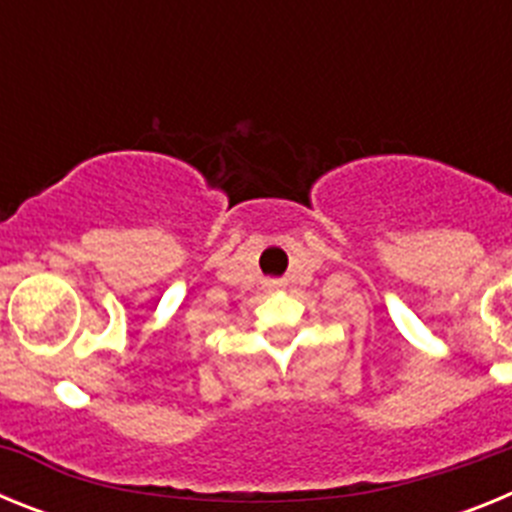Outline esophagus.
I'll use <instances>...</instances> for the list:
<instances>
[{"mask_svg": "<svg viewBox=\"0 0 512 512\" xmlns=\"http://www.w3.org/2000/svg\"><path fill=\"white\" fill-rule=\"evenodd\" d=\"M269 287H271V284H269Z\"/></svg>", "mask_w": 512, "mask_h": 512, "instance_id": "34e87169", "label": "esophagus"}]
</instances>
